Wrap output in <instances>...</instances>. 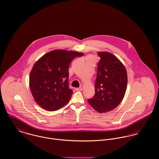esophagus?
Wrapping results in <instances>:
<instances>
[{"mask_svg":"<svg viewBox=\"0 0 159 159\" xmlns=\"http://www.w3.org/2000/svg\"><path fill=\"white\" fill-rule=\"evenodd\" d=\"M83 88H84V85L82 84L80 85V87L79 88H77L75 89L76 91H82L83 90Z\"/></svg>","mask_w":159,"mask_h":159,"instance_id":"1","label":"esophagus"}]
</instances>
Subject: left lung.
Returning a JSON list of instances; mask_svg holds the SVG:
<instances>
[{
	"label": "left lung",
	"mask_w": 159,
	"mask_h": 159,
	"mask_svg": "<svg viewBox=\"0 0 159 159\" xmlns=\"http://www.w3.org/2000/svg\"><path fill=\"white\" fill-rule=\"evenodd\" d=\"M95 95L89 99L90 105L100 113L109 112L122 102L127 90L125 67L113 54L99 52Z\"/></svg>",
	"instance_id": "obj_1"
}]
</instances>
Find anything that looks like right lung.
Here are the masks:
<instances>
[{"mask_svg": "<svg viewBox=\"0 0 159 159\" xmlns=\"http://www.w3.org/2000/svg\"><path fill=\"white\" fill-rule=\"evenodd\" d=\"M83 55L75 51L55 50L35 63L30 72V87L39 106L54 111L68 103L72 94L68 83L69 64L74 58Z\"/></svg>", "mask_w": 159, "mask_h": 159, "instance_id": "right-lung-1", "label": "right lung"}]
</instances>
